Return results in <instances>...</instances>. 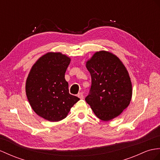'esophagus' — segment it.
Returning <instances> with one entry per match:
<instances>
[{"label": "esophagus", "mask_w": 160, "mask_h": 160, "mask_svg": "<svg viewBox=\"0 0 160 160\" xmlns=\"http://www.w3.org/2000/svg\"><path fill=\"white\" fill-rule=\"evenodd\" d=\"M77 96L79 97L80 99H83V93L82 92H80L77 94Z\"/></svg>", "instance_id": "34e87169"}]
</instances>
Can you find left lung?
<instances>
[{
  "mask_svg": "<svg viewBox=\"0 0 160 160\" xmlns=\"http://www.w3.org/2000/svg\"><path fill=\"white\" fill-rule=\"evenodd\" d=\"M86 67L92 85L85 101L101 120L114 119L128 107L132 98V83L126 67L106 51L94 53Z\"/></svg>",
  "mask_w": 160,
  "mask_h": 160,
  "instance_id": "obj_1",
  "label": "left lung"
}]
</instances>
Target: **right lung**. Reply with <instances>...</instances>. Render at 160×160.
<instances>
[{
  "label": "right lung",
  "mask_w": 160,
  "mask_h": 160,
  "mask_svg": "<svg viewBox=\"0 0 160 160\" xmlns=\"http://www.w3.org/2000/svg\"><path fill=\"white\" fill-rule=\"evenodd\" d=\"M71 59L61 53L50 52L38 59L31 69L26 92L34 111L50 122L67 116L79 98L69 93L65 72Z\"/></svg>",
  "instance_id": "obj_1"
}]
</instances>
